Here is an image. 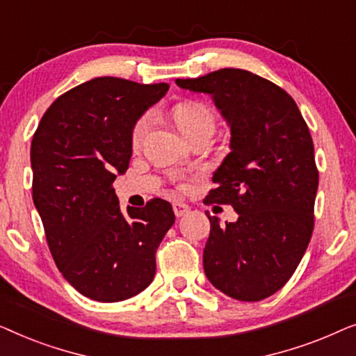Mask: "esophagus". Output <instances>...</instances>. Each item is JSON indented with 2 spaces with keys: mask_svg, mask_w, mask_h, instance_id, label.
<instances>
[{
  "mask_svg": "<svg viewBox=\"0 0 356 356\" xmlns=\"http://www.w3.org/2000/svg\"><path fill=\"white\" fill-rule=\"evenodd\" d=\"M173 212H175V216H177V217H183L189 212V206H188V204H184V202L175 201L173 202Z\"/></svg>",
  "mask_w": 356,
  "mask_h": 356,
  "instance_id": "obj_1",
  "label": "esophagus"
}]
</instances>
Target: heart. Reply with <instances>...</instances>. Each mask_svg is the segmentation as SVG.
<instances>
[{
	"mask_svg": "<svg viewBox=\"0 0 356 356\" xmlns=\"http://www.w3.org/2000/svg\"><path fill=\"white\" fill-rule=\"evenodd\" d=\"M173 120L175 123H177L178 129L181 131L186 138L202 129L213 131V126H216L213 113L207 108V106H204L201 104H181L175 106ZM149 129H150V116L145 115L134 124L133 133H131V145H133L134 149L140 147V144L144 143ZM178 186L179 189H186L188 183L179 181Z\"/></svg>",
	"mask_w": 356,
	"mask_h": 356,
	"instance_id": "heart-1",
	"label": "heart"
}]
</instances>
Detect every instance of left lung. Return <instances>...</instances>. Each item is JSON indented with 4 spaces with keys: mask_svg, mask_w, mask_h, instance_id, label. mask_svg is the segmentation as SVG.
I'll return each instance as SVG.
<instances>
[{
    "mask_svg": "<svg viewBox=\"0 0 356 356\" xmlns=\"http://www.w3.org/2000/svg\"><path fill=\"white\" fill-rule=\"evenodd\" d=\"M211 94L232 131L204 204H227L238 220L211 217L204 272L223 293L259 301L279 291L298 267L314 228L319 172L308 124L295 100L274 82L245 70L177 79Z\"/></svg>",
    "mask_w": 356,
    "mask_h": 356,
    "instance_id": "obj_1",
    "label": "left lung"
}]
</instances>
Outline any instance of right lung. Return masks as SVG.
<instances>
[{"mask_svg":"<svg viewBox=\"0 0 356 356\" xmlns=\"http://www.w3.org/2000/svg\"><path fill=\"white\" fill-rule=\"evenodd\" d=\"M168 87L95 77L58 97L33 133L32 197L48 248L90 300H128L154 280L155 252L175 223L172 204L155 197L121 213L113 181L128 170L136 121Z\"/></svg>","mask_w":356,"mask_h":356,"instance_id":"add662e5","label":"right lung"}]
</instances>
